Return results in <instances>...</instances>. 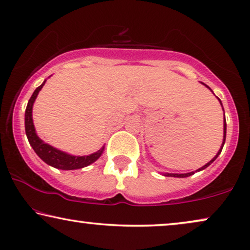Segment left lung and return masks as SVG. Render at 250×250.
Listing matches in <instances>:
<instances>
[{
  "label": "left lung",
  "instance_id": "obj_1",
  "mask_svg": "<svg viewBox=\"0 0 250 250\" xmlns=\"http://www.w3.org/2000/svg\"><path fill=\"white\" fill-rule=\"evenodd\" d=\"M206 87H208V86H206ZM208 88H209V87H208ZM220 103H221V101H220ZM221 105H222V104H221ZM224 136H223V144H222V146H221V149L219 150V153H217L216 154V155H215V157H214V159L213 160H210L209 162H208V163H207V164H205V165H204V167H200V168H198V170H197V171H202V170H204V168H206L207 167H208V165H210V164H212L213 163V162L214 161H215L216 159H217V156H219L220 155V154H221V152H222V148H223V145H224V143H226V136H227V122H226V118H224ZM196 171V172H197ZM195 173V172H190V173H185V174H178V173H167V174H165V175H167V177H175V178H186V177H190V175H192V174H194Z\"/></svg>",
  "mask_w": 250,
  "mask_h": 250
}]
</instances>
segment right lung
I'll return each instance as SVG.
<instances>
[{"label":"right lung","mask_w":250,"mask_h":250,"mask_svg":"<svg viewBox=\"0 0 250 250\" xmlns=\"http://www.w3.org/2000/svg\"><path fill=\"white\" fill-rule=\"evenodd\" d=\"M44 83L45 82L35 89L33 95H31V97L29 98V101H28L26 113H24V129H26V135L28 140H29L30 146L33 147L35 153H36L45 163L51 165V167H53L61 168V170H76V168L85 167L87 165L94 163V162L98 160V157L102 155L104 147L98 150V152L91 154V155L88 156H72L54 148V147L47 145V144H45L43 140L40 139V137L36 135V131H35L33 124V114H31V112H33L34 102L36 100L40 90L43 88Z\"/></svg>","instance_id":"1"}]
</instances>
